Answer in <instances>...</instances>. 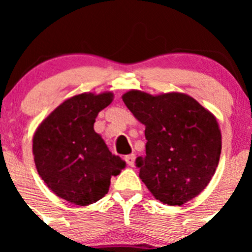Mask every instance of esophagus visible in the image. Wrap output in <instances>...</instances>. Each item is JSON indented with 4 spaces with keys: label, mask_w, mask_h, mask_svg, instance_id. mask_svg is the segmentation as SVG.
Returning a JSON list of instances; mask_svg holds the SVG:
<instances>
[{
    "label": "esophagus",
    "mask_w": 252,
    "mask_h": 252,
    "mask_svg": "<svg viewBox=\"0 0 252 252\" xmlns=\"http://www.w3.org/2000/svg\"><path fill=\"white\" fill-rule=\"evenodd\" d=\"M126 163H128V166L133 167L134 164H135V155H128V156H126Z\"/></svg>",
    "instance_id": "1"
}]
</instances>
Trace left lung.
Here are the masks:
<instances>
[{
	"label": "left lung",
	"instance_id": "8db88e82",
	"mask_svg": "<svg viewBox=\"0 0 252 252\" xmlns=\"http://www.w3.org/2000/svg\"><path fill=\"white\" fill-rule=\"evenodd\" d=\"M122 98L145 126V155L136 158V166L155 199L182 206L204 191L222 150L215 114L183 93L129 90Z\"/></svg>",
	"mask_w": 252,
	"mask_h": 252
}]
</instances>
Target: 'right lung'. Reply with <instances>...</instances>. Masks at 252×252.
Listing matches in <instances>:
<instances>
[{"mask_svg":"<svg viewBox=\"0 0 252 252\" xmlns=\"http://www.w3.org/2000/svg\"><path fill=\"white\" fill-rule=\"evenodd\" d=\"M113 93H83L67 98L39 124L32 136L37 173L48 189L73 205L88 206L108 192L111 177L126 168L94 129Z\"/></svg>","mask_w":252,"mask_h":252,"instance_id":"add662e5","label":"right lung"}]
</instances>
